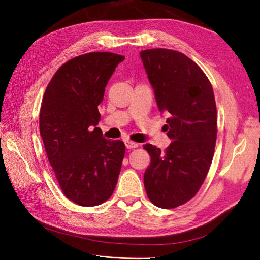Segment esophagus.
I'll use <instances>...</instances> for the list:
<instances>
[{
	"instance_id": "34e87169",
	"label": "esophagus",
	"mask_w": 260,
	"mask_h": 260,
	"mask_svg": "<svg viewBox=\"0 0 260 260\" xmlns=\"http://www.w3.org/2000/svg\"><path fill=\"white\" fill-rule=\"evenodd\" d=\"M138 143L137 142H134V141H131V140H126L125 141V147H126L127 149H135V148H138Z\"/></svg>"
}]
</instances>
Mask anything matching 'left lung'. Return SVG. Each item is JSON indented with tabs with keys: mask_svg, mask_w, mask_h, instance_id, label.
<instances>
[{
	"mask_svg": "<svg viewBox=\"0 0 260 260\" xmlns=\"http://www.w3.org/2000/svg\"><path fill=\"white\" fill-rule=\"evenodd\" d=\"M157 107L168 115L165 151L147 143L151 157L143 183L151 203L174 209L193 198L212 162L217 113L212 84L182 52L155 48L140 52Z\"/></svg>",
	"mask_w": 260,
	"mask_h": 260,
	"instance_id": "1",
	"label": "left lung"
}]
</instances>
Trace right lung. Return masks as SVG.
Masks as SVG:
<instances>
[{"label":"right lung","mask_w":260,"mask_h":260,"mask_svg":"<svg viewBox=\"0 0 260 260\" xmlns=\"http://www.w3.org/2000/svg\"><path fill=\"white\" fill-rule=\"evenodd\" d=\"M125 57L89 52L73 57L45 91L40 132L63 194L82 207L105 203L117 185L125 145L103 138L99 105L115 67Z\"/></svg>","instance_id":"add662e5"}]
</instances>
